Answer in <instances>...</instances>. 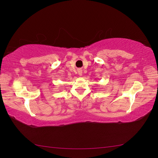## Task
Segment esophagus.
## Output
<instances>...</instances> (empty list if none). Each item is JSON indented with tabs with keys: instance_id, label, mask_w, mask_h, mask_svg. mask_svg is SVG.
Returning <instances> with one entry per match:
<instances>
[{
	"instance_id": "obj_1",
	"label": "esophagus",
	"mask_w": 158,
	"mask_h": 158,
	"mask_svg": "<svg viewBox=\"0 0 158 158\" xmlns=\"http://www.w3.org/2000/svg\"><path fill=\"white\" fill-rule=\"evenodd\" d=\"M77 71H78V74L79 76H82V69H79L77 70Z\"/></svg>"
}]
</instances>
